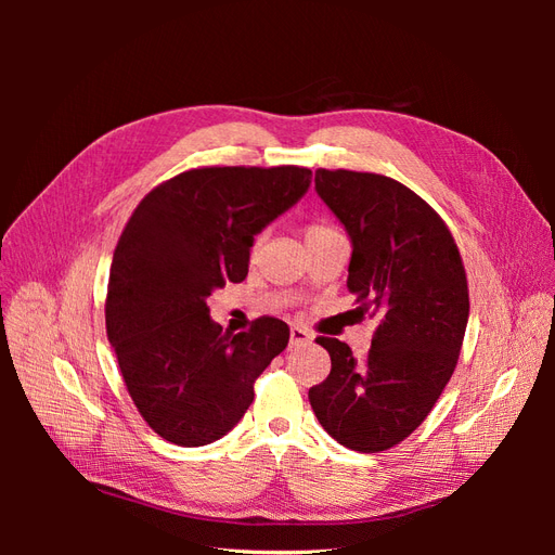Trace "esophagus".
Masks as SVG:
<instances>
[{
    "label": "esophagus",
    "instance_id": "obj_1",
    "mask_svg": "<svg viewBox=\"0 0 555 555\" xmlns=\"http://www.w3.org/2000/svg\"><path fill=\"white\" fill-rule=\"evenodd\" d=\"M312 338H310V333L306 331V328H300V326H292V331H289V345L292 347H304V345H308Z\"/></svg>",
    "mask_w": 555,
    "mask_h": 555
}]
</instances>
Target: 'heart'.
Wrapping results in <instances>:
<instances>
[{
  "label": "heart",
  "mask_w": 555,
  "mask_h": 555,
  "mask_svg": "<svg viewBox=\"0 0 555 555\" xmlns=\"http://www.w3.org/2000/svg\"><path fill=\"white\" fill-rule=\"evenodd\" d=\"M328 231H333V229H328V227H322V224H310V227L306 229V238H310V236H317V233H328ZM261 238H263V236H259V238L255 241V247L261 243Z\"/></svg>",
  "instance_id": "b5f03b06"
}]
</instances>
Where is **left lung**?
<instances>
[{
	"instance_id": "left-lung-1",
	"label": "left lung",
	"mask_w": 555,
	"mask_h": 555,
	"mask_svg": "<svg viewBox=\"0 0 555 555\" xmlns=\"http://www.w3.org/2000/svg\"><path fill=\"white\" fill-rule=\"evenodd\" d=\"M314 190L351 241L357 310L379 324L365 359L338 338H317L331 375L308 398L333 440L375 453L422 426L453 375L469 317L465 268L440 215L405 184L319 169Z\"/></svg>"
}]
</instances>
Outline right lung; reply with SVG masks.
Listing matches in <instances>:
<instances>
[{
    "label": "right lung",
    "mask_w": 555,
    "mask_h": 555,
    "mask_svg": "<svg viewBox=\"0 0 555 555\" xmlns=\"http://www.w3.org/2000/svg\"><path fill=\"white\" fill-rule=\"evenodd\" d=\"M300 166H210L162 182L117 241L106 333L127 391L159 438L204 447L236 426L289 343L275 317L222 333L206 298L247 275L255 236L304 196Z\"/></svg>",
    "instance_id": "1"
}]
</instances>
